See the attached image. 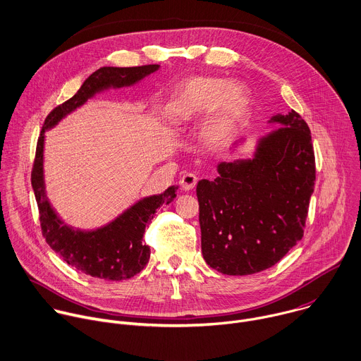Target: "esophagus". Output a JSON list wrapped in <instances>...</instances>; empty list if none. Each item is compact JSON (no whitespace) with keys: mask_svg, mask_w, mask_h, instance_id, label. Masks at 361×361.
Listing matches in <instances>:
<instances>
[{"mask_svg":"<svg viewBox=\"0 0 361 361\" xmlns=\"http://www.w3.org/2000/svg\"><path fill=\"white\" fill-rule=\"evenodd\" d=\"M197 183V176L193 175V173H185L182 178H180V188L183 190H190L196 186Z\"/></svg>","mask_w":361,"mask_h":361,"instance_id":"obj_1","label":"esophagus"}]
</instances>
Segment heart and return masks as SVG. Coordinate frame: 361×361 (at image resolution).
Wrapping results in <instances>:
<instances>
[{
  "label": "heart",
  "mask_w": 361,
  "mask_h": 361,
  "mask_svg": "<svg viewBox=\"0 0 361 361\" xmlns=\"http://www.w3.org/2000/svg\"><path fill=\"white\" fill-rule=\"evenodd\" d=\"M248 103L247 89L224 78L196 76L183 82L166 106L168 123L183 128L213 111L209 134L220 138L237 123Z\"/></svg>",
  "instance_id": "b5f03b06"
}]
</instances>
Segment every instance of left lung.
Here are the masks:
<instances>
[{
    "label": "left lung",
    "mask_w": 361,
    "mask_h": 361,
    "mask_svg": "<svg viewBox=\"0 0 361 361\" xmlns=\"http://www.w3.org/2000/svg\"><path fill=\"white\" fill-rule=\"evenodd\" d=\"M268 123L281 126L252 158L219 162V176L196 188L203 258L226 275L275 265L303 235L316 178L310 130L293 110Z\"/></svg>",
    "instance_id": "left-lung-1"
}]
</instances>
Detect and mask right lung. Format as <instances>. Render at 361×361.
Masks as SVG:
<instances>
[{
	"mask_svg": "<svg viewBox=\"0 0 361 361\" xmlns=\"http://www.w3.org/2000/svg\"><path fill=\"white\" fill-rule=\"evenodd\" d=\"M158 69L159 65L100 68L85 80L72 99L51 111L38 140L31 182L39 209L42 234L51 248L55 250L65 262L94 278L123 281L144 269L151 255L149 247L142 241L145 227H148L154 214L162 204H169L176 197L178 186L173 185L164 193L140 199L114 220L94 230H80L68 226L52 207L45 190V133L96 94L109 89L134 86Z\"/></svg>",
	"mask_w": 361,
	"mask_h": 361,
	"instance_id": "right-lung-1",
	"label": "right lung"
}]
</instances>
